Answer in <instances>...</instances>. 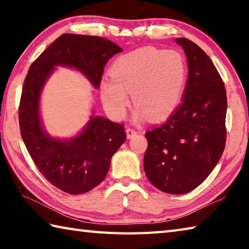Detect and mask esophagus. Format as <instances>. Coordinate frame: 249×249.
I'll return each instance as SVG.
<instances>
[{
    "mask_svg": "<svg viewBox=\"0 0 249 249\" xmlns=\"http://www.w3.org/2000/svg\"><path fill=\"white\" fill-rule=\"evenodd\" d=\"M126 134H127V138H131V137H134L136 134H137V131H136V129H134V128L127 127L126 128Z\"/></svg>",
    "mask_w": 249,
    "mask_h": 249,
    "instance_id": "esophagus-1",
    "label": "esophagus"
}]
</instances>
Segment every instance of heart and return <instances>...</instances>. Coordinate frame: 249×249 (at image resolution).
<instances>
[{"instance_id": "heart-1", "label": "heart", "mask_w": 249, "mask_h": 249, "mask_svg": "<svg viewBox=\"0 0 249 249\" xmlns=\"http://www.w3.org/2000/svg\"><path fill=\"white\" fill-rule=\"evenodd\" d=\"M111 79L101 82L100 94L107 111L123 119L129 97L137 108L134 119L160 120L177 108L187 81V66L174 51L142 47L120 56L110 68Z\"/></svg>"}]
</instances>
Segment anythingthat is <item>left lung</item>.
I'll return each mask as SVG.
<instances>
[{
    "instance_id": "1",
    "label": "left lung",
    "mask_w": 249,
    "mask_h": 249,
    "mask_svg": "<svg viewBox=\"0 0 249 249\" xmlns=\"http://www.w3.org/2000/svg\"><path fill=\"white\" fill-rule=\"evenodd\" d=\"M188 59L182 102L167 122L148 130L144 172L155 188L183 194L198 187L220 160L226 145L227 92L211 58L196 43L176 38Z\"/></svg>"
}]
</instances>
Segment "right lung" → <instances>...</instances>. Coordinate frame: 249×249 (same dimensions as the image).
I'll list each match as a JSON object with an SVG mask.
<instances>
[{"mask_svg": "<svg viewBox=\"0 0 249 249\" xmlns=\"http://www.w3.org/2000/svg\"><path fill=\"white\" fill-rule=\"evenodd\" d=\"M122 48L100 36L65 33L31 65L23 82L19 126L34 164L53 187L82 194L98 186L108 174L111 158L126 140L124 126L91 116L81 134L67 140L51 137L42 126L40 96L56 66L81 71L96 89L106 63Z\"/></svg>", "mask_w": 249, "mask_h": 249, "instance_id": "1", "label": "right lung"}]
</instances>
